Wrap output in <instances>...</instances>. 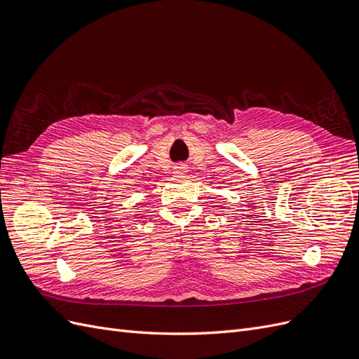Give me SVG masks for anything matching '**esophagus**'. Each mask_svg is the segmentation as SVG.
I'll return each mask as SVG.
<instances>
[{
	"mask_svg": "<svg viewBox=\"0 0 359 359\" xmlns=\"http://www.w3.org/2000/svg\"><path fill=\"white\" fill-rule=\"evenodd\" d=\"M186 172H187V165H184V163H180V165L173 168V173H175V175H184Z\"/></svg>",
	"mask_w": 359,
	"mask_h": 359,
	"instance_id": "obj_1",
	"label": "esophagus"
}]
</instances>
